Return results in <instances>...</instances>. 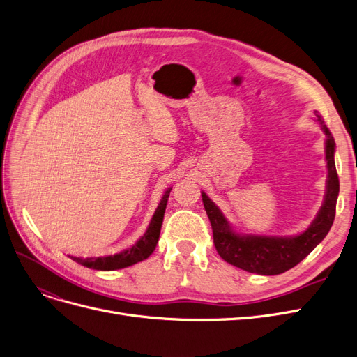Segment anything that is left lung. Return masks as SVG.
Listing matches in <instances>:
<instances>
[{
  "label": "left lung",
  "instance_id": "1",
  "mask_svg": "<svg viewBox=\"0 0 357 357\" xmlns=\"http://www.w3.org/2000/svg\"><path fill=\"white\" fill-rule=\"evenodd\" d=\"M315 116L326 137L325 160L328 177L324 204L315 220L303 233L290 237L236 233L221 209L202 192L204 206L212 225L213 245L225 262L259 275L282 274L303 261L330 231L335 217V205L340 192V181L334 162L335 142L318 111H315Z\"/></svg>",
  "mask_w": 357,
  "mask_h": 357
}]
</instances>
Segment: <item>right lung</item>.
Returning a JSON list of instances; mask_svg holds the SVG:
<instances>
[{
  "label": "right lung",
  "instance_id": "1",
  "mask_svg": "<svg viewBox=\"0 0 357 357\" xmlns=\"http://www.w3.org/2000/svg\"><path fill=\"white\" fill-rule=\"evenodd\" d=\"M169 192H171V189L165 190V193L162 195L161 202H160L158 208H156L153 217L151 220V224L148 227L146 233L142 236L132 248L124 249L120 253L98 256V258H80V256H70V255H68V258L76 261L77 264H80L83 266L91 268V269H96V271L121 269V268L132 266L137 262L148 259L149 256L152 255V252L155 250L156 243H158L160 231H161V225H162V220H164V213H165Z\"/></svg>",
  "mask_w": 357,
  "mask_h": 357
}]
</instances>
